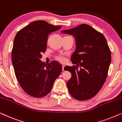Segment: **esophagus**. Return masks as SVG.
<instances>
[{"mask_svg":"<svg viewBox=\"0 0 122 122\" xmlns=\"http://www.w3.org/2000/svg\"><path fill=\"white\" fill-rule=\"evenodd\" d=\"M64 65H63V66H62V70H63V71H65V69H64Z\"/></svg>","mask_w":122,"mask_h":122,"instance_id":"1","label":"esophagus"}]
</instances>
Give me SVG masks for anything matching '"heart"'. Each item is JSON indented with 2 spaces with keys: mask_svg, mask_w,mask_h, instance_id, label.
<instances>
[{
  "mask_svg": "<svg viewBox=\"0 0 122 122\" xmlns=\"http://www.w3.org/2000/svg\"><path fill=\"white\" fill-rule=\"evenodd\" d=\"M58 59L59 61H61V62H63V61H65V58L64 57H63V56H59V57H58Z\"/></svg>",
  "mask_w": 122,
  "mask_h": 122,
  "instance_id": "b5f03b06",
  "label": "heart"
}]
</instances>
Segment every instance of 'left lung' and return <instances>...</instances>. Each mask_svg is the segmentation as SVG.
Wrapping results in <instances>:
<instances>
[{
	"label": "left lung",
	"mask_w": 122,
	"mask_h": 122,
	"mask_svg": "<svg viewBox=\"0 0 122 122\" xmlns=\"http://www.w3.org/2000/svg\"><path fill=\"white\" fill-rule=\"evenodd\" d=\"M72 35L76 48L71 56L73 64L66 66L71 77L66 83L69 92L75 99L85 101L98 93L107 77L111 62V53L104 36L89 25L83 24L61 31Z\"/></svg>",
	"instance_id": "left-lung-1"
}]
</instances>
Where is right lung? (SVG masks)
Segmentation results:
<instances>
[{
    "instance_id": "1",
    "label": "right lung",
    "mask_w": 122,
    "mask_h": 122,
    "mask_svg": "<svg viewBox=\"0 0 122 122\" xmlns=\"http://www.w3.org/2000/svg\"><path fill=\"white\" fill-rule=\"evenodd\" d=\"M61 27L44 20L34 21L18 31L14 38L11 61L15 74L25 92L33 97L49 93L62 71L61 64L56 61L45 64L41 60L48 35Z\"/></svg>"
}]
</instances>
